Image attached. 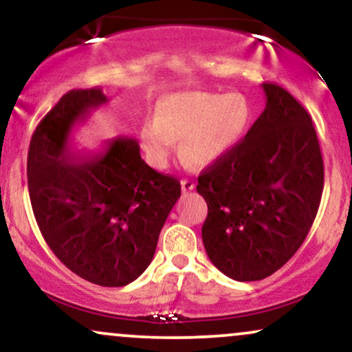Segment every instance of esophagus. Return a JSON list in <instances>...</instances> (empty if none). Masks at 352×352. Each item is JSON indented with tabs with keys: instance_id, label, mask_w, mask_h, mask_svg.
<instances>
[{
	"instance_id": "esophagus-1",
	"label": "esophagus",
	"mask_w": 352,
	"mask_h": 352,
	"mask_svg": "<svg viewBox=\"0 0 352 352\" xmlns=\"http://www.w3.org/2000/svg\"><path fill=\"white\" fill-rule=\"evenodd\" d=\"M180 185H182V192L184 193L192 192V190L195 188V184H193V180H190V179H182Z\"/></svg>"
}]
</instances>
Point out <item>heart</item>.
Instances as JSON below:
<instances>
[{
	"mask_svg": "<svg viewBox=\"0 0 352 352\" xmlns=\"http://www.w3.org/2000/svg\"><path fill=\"white\" fill-rule=\"evenodd\" d=\"M248 122L250 106L241 94L182 92L160 100L153 122L140 129V142L155 167L168 164L180 140L182 157L205 167L240 142Z\"/></svg>",
	"mask_w": 352,
	"mask_h": 352,
	"instance_id": "1",
	"label": "heart"
}]
</instances>
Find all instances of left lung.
I'll return each mask as SVG.
<instances>
[{"label":"left lung","instance_id":"8db88e82","mask_svg":"<svg viewBox=\"0 0 352 352\" xmlns=\"http://www.w3.org/2000/svg\"><path fill=\"white\" fill-rule=\"evenodd\" d=\"M266 107L227 155L205 168V250L221 273L256 281L302 245L321 201L324 167L313 120L286 89L265 82Z\"/></svg>","mask_w":352,"mask_h":352}]
</instances>
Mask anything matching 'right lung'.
Returning a JSON list of instances; mask_svg holds the SVG:
<instances>
[{"mask_svg": "<svg viewBox=\"0 0 352 352\" xmlns=\"http://www.w3.org/2000/svg\"><path fill=\"white\" fill-rule=\"evenodd\" d=\"M107 100L102 89H74L44 116L28 152V188L60 261L94 285L125 286L151 265L180 182L148 167L132 137L72 153V129Z\"/></svg>", "mask_w": 352, "mask_h": 352, "instance_id": "obj_1", "label": "right lung"}]
</instances>
